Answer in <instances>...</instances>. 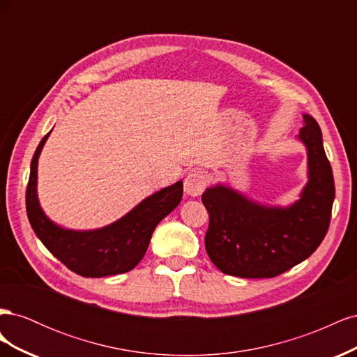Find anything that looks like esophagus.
Wrapping results in <instances>:
<instances>
[{
    "label": "esophagus",
    "mask_w": 357,
    "mask_h": 357,
    "mask_svg": "<svg viewBox=\"0 0 357 357\" xmlns=\"http://www.w3.org/2000/svg\"><path fill=\"white\" fill-rule=\"evenodd\" d=\"M205 176L199 171H193L188 174L185 180V193L189 198H195L201 195L202 190L205 189Z\"/></svg>",
    "instance_id": "obj_1"
}]
</instances>
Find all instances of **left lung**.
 Wrapping results in <instances>:
<instances>
[{
  "label": "left lung",
  "mask_w": 357,
  "mask_h": 357,
  "mask_svg": "<svg viewBox=\"0 0 357 357\" xmlns=\"http://www.w3.org/2000/svg\"><path fill=\"white\" fill-rule=\"evenodd\" d=\"M296 135L307 150V183L299 199L269 205L215 183L202 193L210 214L205 250L223 274L241 278H271L301 264L316 252L331 222L335 185L323 149L320 126L302 114Z\"/></svg>",
  "instance_id": "8db88e82"
}]
</instances>
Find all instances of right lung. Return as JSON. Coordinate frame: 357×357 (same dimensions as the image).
I'll list each match as a JSON object with an SVG mask.
<instances>
[{"label":"right lung","instance_id":"add662e5","mask_svg":"<svg viewBox=\"0 0 357 357\" xmlns=\"http://www.w3.org/2000/svg\"><path fill=\"white\" fill-rule=\"evenodd\" d=\"M50 132L41 139L31 160L26 213L32 229L53 256L82 277L101 278L131 271L146 255L158 223L180 204L183 181L178 180L152 193L121 219L102 228L88 231L63 228L41 208L37 192L38 158Z\"/></svg>","mask_w":357,"mask_h":357}]
</instances>
